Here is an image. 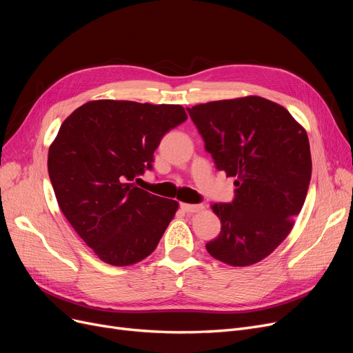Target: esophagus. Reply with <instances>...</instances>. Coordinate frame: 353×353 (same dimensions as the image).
Returning <instances> with one entry per match:
<instances>
[{"instance_id": "34e87169", "label": "esophagus", "mask_w": 353, "mask_h": 353, "mask_svg": "<svg viewBox=\"0 0 353 353\" xmlns=\"http://www.w3.org/2000/svg\"><path fill=\"white\" fill-rule=\"evenodd\" d=\"M180 208L188 213H197V212H201L203 209H205V206L203 205H189V203H181Z\"/></svg>"}]
</instances>
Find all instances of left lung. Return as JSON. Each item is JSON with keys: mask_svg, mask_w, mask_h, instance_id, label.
Returning <instances> with one entry per match:
<instances>
[{"mask_svg": "<svg viewBox=\"0 0 353 353\" xmlns=\"http://www.w3.org/2000/svg\"><path fill=\"white\" fill-rule=\"evenodd\" d=\"M216 169L234 177V200L212 206L220 234L206 245L217 261H263L290 233L312 176L306 130L281 104L257 96L188 108Z\"/></svg>", "mask_w": 353, "mask_h": 353, "instance_id": "1", "label": "left lung"}]
</instances>
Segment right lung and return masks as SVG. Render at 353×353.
Masks as SVG:
<instances>
[{"label":"right lung","mask_w":353,"mask_h":353,"mask_svg":"<svg viewBox=\"0 0 353 353\" xmlns=\"http://www.w3.org/2000/svg\"><path fill=\"white\" fill-rule=\"evenodd\" d=\"M188 120L179 104L88 101L63 121L48 150L59 206L103 262L130 266L157 248L179 203L136 188L163 136Z\"/></svg>","instance_id":"obj_1"}]
</instances>
